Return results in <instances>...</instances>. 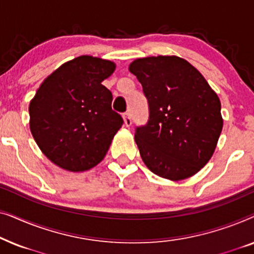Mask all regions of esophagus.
Returning a JSON list of instances; mask_svg holds the SVG:
<instances>
[{"mask_svg": "<svg viewBox=\"0 0 254 254\" xmlns=\"http://www.w3.org/2000/svg\"><path fill=\"white\" fill-rule=\"evenodd\" d=\"M124 121H125V125H126L127 127H129L131 125V118H130V114L128 112L124 114Z\"/></svg>", "mask_w": 254, "mask_h": 254, "instance_id": "1", "label": "esophagus"}]
</instances>
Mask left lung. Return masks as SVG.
<instances>
[{
	"label": "left lung",
	"mask_w": 254,
	"mask_h": 254,
	"mask_svg": "<svg viewBox=\"0 0 254 254\" xmlns=\"http://www.w3.org/2000/svg\"><path fill=\"white\" fill-rule=\"evenodd\" d=\"M129 71L149 106L148 123L135 129L142 161L155 175L175 182L195 175L213 156L223 127L217 95L178 57L137 59Z\"/></svg>",
	"instance_id": "left-lung-1"
}]
</instances>
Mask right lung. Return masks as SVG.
<instances>
[{"instance_id":"obj_1","label":"right lung","mask_w":254,"mask_h":254,"mask_svg":"<svg viewBox=\"0 0 254 254\" xmlns=\"http://www.w3.org/2000/svg\"><path fill=\"white\" fill-rule=\"evenodd\" d=\"M112 61L82 55L48 76L31 100L30 129L38 147L60 168L85 171L103 161L123 126L112 92L102 84Z\"/></svg>"}]
</instances>
